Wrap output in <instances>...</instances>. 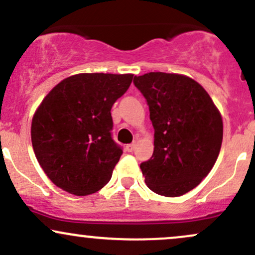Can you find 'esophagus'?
I'll return each instance as SVG.
<instances>
[{
	"mask_svg": "<svg viewBox=\"0 0 255 255\" xmlns=\"http://www.w3.org/2000/svg\"><path fill=\"white\" fill-rule=\"evenodd\" d=\"M134 150H135V144H129V145L126 146V151L133 152Z\"/></svg>",
	"mask_w": 255,
	"mask_h": 255,
	"instance_id": "34e87169",
	"label": "esophagus"
}]
</instances>
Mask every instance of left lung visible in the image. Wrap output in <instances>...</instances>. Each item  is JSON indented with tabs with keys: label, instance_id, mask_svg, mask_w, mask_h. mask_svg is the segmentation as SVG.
Returning a JSON list of instances; mask_svg holds the SVG:
<instances>
[{
	"label": "left lung",
	"instance_id": "left-lung-1",
	"mask_svg": "<svg viewBox=\"0 0 255 255\" xmlns=\"http://www.w3.org/2000/svg\"><path fill=\"white\" fill-rule=\"evenodd\" d=\"M154 128V150L140 164L152 192L180 197L207 176L223 140V121L209 93L192 78L151 72L134 77Z\"/></svg>",
	"mask_w": 255,
	"mask_h": 255
}]
</instances>
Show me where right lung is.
<instances>
[{
  "label": "right lung",
  "mask_w": 255,
  "mask_h": 255,
  "mask_svg": "<svg viewBox=\"0 0 255 255\" xmlns=\"http://www.w3.org/2000/svg\"><path fill=\"white\" fill-rule=\"evenodd\" d=\"M133 74L80 73L63 79L37 108L31 139L38 163L51 182L84 197L110 181L122 154L111 137V107Z\"/></svg>",
  "instance_id": "1"
}]
</instances>
